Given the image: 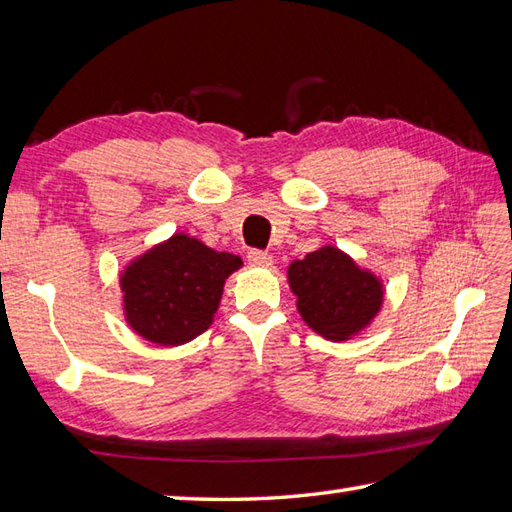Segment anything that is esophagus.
Wrapping results in <instances>:
<instances>
[{
    "instance_id": "esophagus-1",
    "label": "esophagus",
    "mask_w": 512,
    "mask_h": 512,
    "mask_svg": "<svg viewBox=\"0 0 512 512\" xmlns=\"http://www.w3.org/2000/svg\"><path fill=\"white\" fill-rule=\"evenodd\" d=\"M248 264L257 266V268H268V266H273V257L264 253V250H250Z\"/></svg>"
}]
</instances>
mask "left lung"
Returning <instances> with one entry per match:
<instances>
[{"label":"left lung","instance_id":"obj_1","mask_svg":"<svg viewBox=\"0 0 512 512\" xmlns=\"http://www.w3.org/2000/svg\"><path fill=\"white\" fill-rule=\"evenodd\" d=\"M288 286L308 328L334 343L369 328L385 299L383 279L332 244L295 259L288 266Z\"/></svg>","mask_w":512,"mask_h":512}]
</instances>
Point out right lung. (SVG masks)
I'll use <instances>...</instances> for the list:
<instances>
[{"mask_svg":"<svg viewBox=\"0 0 512 512\" xmlns=\"http://www.w3.org/2000/svg\"><path fill=\"white\" fill-rule=\"evenodd\" d=\"M242 266V257L217 253L187 233H173L121 270L125 321L154 345L189 343L209 330L226 279Z\"/></svg>","mask_w":512,"mask_h":512,"instance_id":"1","label":"right lung"}]
</instances>
